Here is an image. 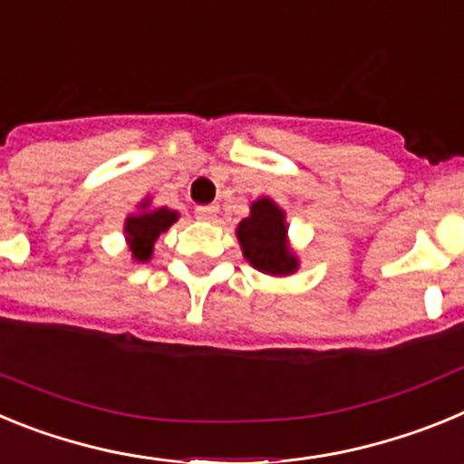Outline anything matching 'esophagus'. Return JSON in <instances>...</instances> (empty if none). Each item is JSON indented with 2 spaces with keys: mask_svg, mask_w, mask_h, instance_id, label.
I'll return each instance as SVG.
<instances>
[{
  "mask_svg": "<svg viewBox=\"0 0 464 464\" xmlns=\"http://www.w3.org/2000/svg\"><path fill=\"white\" fill-rule=\"evenodd\" d=\"M216 213H218V207L216 204H208V207H197L195 216L199 220H213L216 218Z\"/></svg>",
  "mask_w": 464,
  "mask_h": 464,
  "instance_id": "34e87169",
  "label": "esophagus"
}]
</instances>
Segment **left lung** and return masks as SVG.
<instances>
[{
  "label": "left lung",
  "instance_id": "8db88e82",
  "mask_svg": "<svg viewBox=\"0 0 464 464\" xmlns=\"http://www.w3.org/2000/svg\"><path fill=\"white\" fill-rule=\"evenodd\" d=\"M283 211L272 199H257L251 207V216L244 218L237 237L244 248V257L253 267L272 276H285L297 269V257L285 246V223Z\"/></svg>",
  "mask_w": 464,
  "mask_h": 464
}]
</instances>
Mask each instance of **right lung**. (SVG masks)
I'll return each mask as SVG.
<instances>
[{"label": "right lung", "mask_w": 464, "mask_h": 464, "mask_svg": "<svg viewBox=\"0 0 464 464\" xmlns=\"http://www.w3.org/2000/svg\"><path fill=\"white\" fill-rule=\"evenodd\" d=\"M179 218V213L169 211V208H155V211H146V202H143V211L139 216H130L125 223V235L130 241V251L139 262H146L153 253V244L160 237V232H165L174 220Z\"/></svg>", "instance_id": "right-lung-1"}]
</instances>
